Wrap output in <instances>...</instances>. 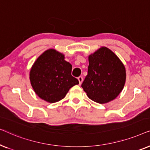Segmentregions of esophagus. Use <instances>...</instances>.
I'll return each mask as SVG.
<instances>
[{
    "mask_svg": "<svg viewBox=\"0 0 150 150\" xmlns=\"http://www.w3.org/2000/svg\"><path fill=\"white\" fill-rule=\"evenodd\" d=\"M78 80H79V85H81L82 83H83V78L82 76H79V78H78Z\"/></svg>",
    "mask_w": 150,
    "mask_h": 150,
    "instance_id": "esophagus-1",
    "label": "esophagus"
}]
</instances>
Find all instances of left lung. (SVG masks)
I'll return each instance as SVG.
<instances>
[{"instance_id":"8db88e82","label":"left lung","mask_w":150,"mask_h":150,"mask_svg":"<svg viewBox=\"0 0 150 150\" xmlns=\"http://www.w3.org/2000/svg\"><path fill=\"white\" fill-rule=\"evenodd\" d=\"M89 63L88 74L81 85L88 97L100 104L115 99L126 83L124 63L105 46L89 55Z\"/></svg>"}]
</instances>
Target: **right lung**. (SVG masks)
Segmentation results:
<instances>
[{
  "label": "right lung",
  "mask_w": 150,
  "mask_h": 150,
  "mask_svg": "<svg viewBox=\"0 0 150 150\" xmlns=\"http://www.w3.org/2000/svg\"><path fill=\"white\" fill-rule=\"evenodd\" d=\"M72 66L65 55L55 49H48L35 61L29 73L30 84L41 99L49 102L60 101L69 89L79 84L71 76Z\"/></svg>",
  "instance_id": "obj_1"
}]
</instances>
